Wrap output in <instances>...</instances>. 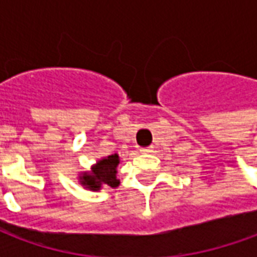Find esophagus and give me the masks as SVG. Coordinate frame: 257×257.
I'll return each instance as SVG.
<instances>
[{
	"instance_id": "esophagus-1",
	"label": "esophagus",
	"mask_w": 257,
	"mask_h": 257,
	"mask_svg": "<svg viewBox=\"0 0 257 257\" xmlns=\"http://www.w3.org/2000/svg\"><path fill=\"white\" fill-rule=\"evenodd\" d=\"M142 153H146V154H147V153H151V151H153V147H143V149H142Z\"/></svg>"
}]
</instances>
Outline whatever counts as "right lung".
Segmentation results:
<instances>
[{
	"label": "right lung",
	"mask_w": 257,
	"mask_h": 257,
	"mask_svg": "<svg viewBox=\"0 0 257 257\" xmlns=\"http://www.w3.org/2000/svg\"><path fill=\"white\" fill-rule=\"evenodd\" d=\"M119 164L118 154H112L106 158H101L92 167L90 172H84L79 176V183L85 186V189L97 191L101 186L117 187L119 180L117 179V167Z\"/></svg>",
	"instance_id": "add662e5"
}]
</instances>
